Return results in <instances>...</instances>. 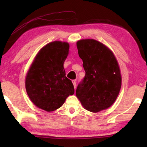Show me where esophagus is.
<instances>
[{
	"mask_svg": "<svg viewBox=\"0 0 147 147\" xmlns=\"http://www.w3.org/2000/svg\"><path fill=\"white\" fill-rule=\"evenodd\" d=\"M72 82H73V84L74 88L76 89V80H73L72 81Z\"/></svg>",
	"mask_w": 147,
	"mask_h": 147,
	"instance_id": "1",
	"label": "esophagus"
}]
</instances>
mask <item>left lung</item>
Returning a JSON list of instances; mask_svg holds the SVG:
<instances>
[{
  "label": "left lung",
  "instance_id": "obj_1",
  "mask_svg": "<svg viewBox=\"0 0 147 147\" xmlns=\"http://www.w3.org/2000/svg\"><path fill=\"white\" fill-rule=\"evenodd\" d=\"M78 55L83 61L85 77L76 91L82 105L97 113L115 102L121 88L118 62L108 47L93 39L77 41Z\"/></svg>",
  "mask_w": 147,
  "mask_h": 147
}]
</instances>
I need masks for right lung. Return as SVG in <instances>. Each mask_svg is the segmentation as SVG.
<instances>
[{"label": "right lung", "mask_w": 147, "mask_h": 147, "mask_svg": "<svg viewBox=\"0 0 147 147\" xmlns=\"http://www.w3.org/2000/svg\"><path fill=\"white\" fill-rule=\"evenodd\" d=\"M69 49L67 42H51L40 49L27 72L26 93L34 105L45 111L59 108L74 93L63 67Z\"/></svg>", "instance_id": "right-lung-1"}]
</instances>
